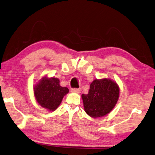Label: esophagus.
<instances>
[{
	"label": "esophagus",
	"instance_id": "34e87169",
	"mask_svg": "<svg viewBox=\"0 0 155 155\" xmlns=\"http://www.w3.org/2000/svg\"><path fill=\"white\" fill-rule=\"evenodd\" d=\"M71 92L79 94V93H81V88H72V89L71 90Z\"/></svg>",
	"mask_w": 155,
	"mask_h": 155
}]
</instances>
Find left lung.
I'll list each match as a JSON object with an SVG mask.
<instances>
[{"mask_svg":"<svg viewBox=\"0 0 155 155\" xmlns=\"http://www.w3.org/2000/svg\"><path fill=\"white\" fill-rule=\"evenodd\" d=\"M119 97L117 83L105 78L93 81L88 94L81 95L85 112L93 118L104 117L111 112Z\"/></svg>","mask_w":155,"mask_h":155,"instance_id":"1","label":"left lung"}]
</instances>
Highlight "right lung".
<instances>
[{"label":"right lung","mask_w":155,"mask_h":155,"mask_svg":"<svg viewBox=\"0 0 155 155\" xmlns=\"http://www.w3.org/2000/svg\"><path fill=\"white\" fill-rule=\"evenodd\" d=\"M59 83L58 78L44 77L35 85L34 96L41 107L54 111L59 106L63 97L69 92L68 87H61Z\"/></svg>","instance_id":"obj_1"}]
</instances>
